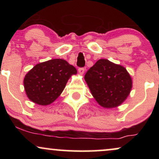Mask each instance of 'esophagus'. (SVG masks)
<instances>
[{"mask_svg": "<svg viewBox=\"0 0 159 159\" xmlns=\"http://www.w3.org/2000/svg\"><path fill=\"white\" fill-rule=\"evenodd\" d=\"M85 72V69L84 68H79L78 69V72H79L80 75H83Z\"/></svg>", "mask_w": 159, "mask_h": 159, "instance_id": "esophagus-1", "label": "esophagus"}]
</instances>
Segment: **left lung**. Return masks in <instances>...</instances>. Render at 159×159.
Segmentation results:
<instances>
[{
	"mask_svg": "<svg viewBox=\"0 0 159 159\" xmlns=\"http://www.w3.org/2000/svg\"><path fill=\"white\" fill-rule=\"evenodd\" d=\"M84 79L96 102L105 108L121 105L132 87L126 69L106 59H100L85 74Z\"/></svg>",
	"mask_w": 159,
	"mask_h": 159,
	"instance_id": "obj_1",
	"label": "left lung"
}]
</instances>
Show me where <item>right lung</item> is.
Wrapping results in <instances>:
<instances>
[{"label":"right lung","instance_id":"add662e5","mask_svg":"<svg viewBox=\"0 0 159 159\" xmlns=\"http://www.w3.org/2000/svg\"><path fill=\"white\" fill-rule=\"evenodd\" d=\"M76 74V69L63 59L38 63L24 79L27 97L37 105H50L59 97L69 78Z\"/></svg>","mask_w":159,"mask_h":159}]
</instances>
